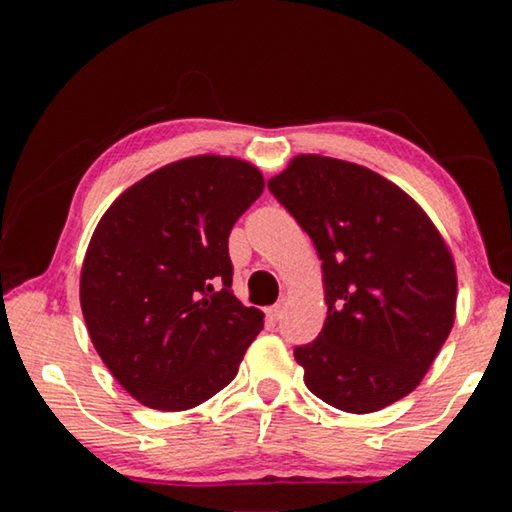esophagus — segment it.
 <instances>
[{
	"label": "esophagus",
	"mask_w": 512,
	"mask_h": 512,
	"mask_svg": "<svg viewBox=\"0 0 512 512\" xmlns=\"http://www.w3.org/2000/svg\"><path fill=\"white\" fill-rule=\"evenodd\" d=\"M282 314H284V307H282V305H275V307H268V309H266L268 320H280Z\"/></svg>",
	"instance_id": "1"
}]
</instances>
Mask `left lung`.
I'll list each match as a JSON object with an SVG mask.
<instances>
[{
    "instance_id": "obj_1",
    "label": "left lung",
    "mask_w": 512,
    "mask_h": 512,
    "mask_svg": "<svg viewBox=\"0 0 512 512\" xmlns=\"http://www.w3.org/2000/svg\"><path fill=\"white\" fill-rule=\"evenodd\" d=\"M323 259L327 318L293 350L311 393L345 413L409 395L452 332L456 264L429 214L361 164L300 153L268 180Z\"/></svg>"
}]
</instances>
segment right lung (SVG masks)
Segmentation results:
<instances>
[{
    "mask_svg": "<svg viewBox=\"0 0 512 512\" xmlns=\"http://www.w3.org/2000/svg\"><path fill=\"white\" fill-rule=\"evenodd\" d=\"M264 192L255 164L194 155L155 169L101 216L81 268L94 350L124 391L187 411L235 379L264 314L232 296L228 237Z\"/></svg>",
    "mask_w": 512,
    "mask_h": 512,
    "instance_id": "add662e5",
    "label": "right lung"
}]
</instances>
